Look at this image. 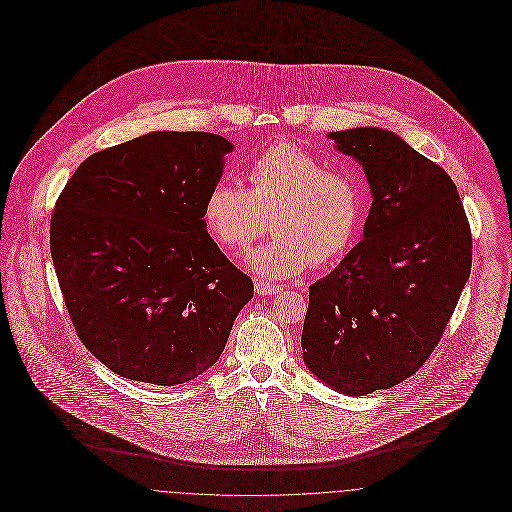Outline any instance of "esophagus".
<instances>
[{"mask_svg": "<svg viewBox=\"0 0 512 512\" xmlns=\"http://www.w3.org/2000/svg\"><path fill=\"white\" fill-rule=\"evenodd\" d=\"M254 290L258 295H274V293L284 292L282 286H276V284H270V282H264V280H256Z\"/></svg>", "mask_w": 512, "mask_h": 512, "instance_id": "34e87169", "label": "esophagus"}]
</instances>
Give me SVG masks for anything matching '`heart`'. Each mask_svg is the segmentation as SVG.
<instances>
[{
	"label": "heart",
	"instance_id": "1",
	"mask_svg": "<svg viewBox=\"0 0 512 512\" xmlns=\"http://www.w3.org/2000/svg\"><path fill=\"white\" fill-rule=\"evenodd\" d=\"M248 189L219 181L203 203L207 230L222 250L246 252L270 228L274 238L252 252V270L270 280L327 266L353 246L365 213L359 179L301 147L282 144L246 169Z\"/></svg>",
	"mask_w": 512,
	"mask_h": 512
}]
</instances>
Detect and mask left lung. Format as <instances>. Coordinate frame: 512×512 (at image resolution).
Segmentation results:
<instances>
[{
	"instance_id": "left-lung-1",
	"label": "left lung",
	"mask_w": 512,
	"mask_h": 512,
	"mask_svg": "<svg viewBox=\"0 0 512 512\" xmlns=\"http://www.w3.org/2000/svg\"><path fill=\"white\" fill-rule=\"evenodd\" d=\"M361 161L372 191L363 240L309 288L301 349L327 386L365 396L424 365L455 311L473 260L451 177L396 134H329Z\"/></svg>"
}]
</instances>
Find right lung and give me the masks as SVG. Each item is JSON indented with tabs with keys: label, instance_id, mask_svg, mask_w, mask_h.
Returning <instances> with one entry per match:
<instances>
[{
	"label": "right lung",
	"instance_id": "add662e5",
	"mask_svg": "<svg viewBox=\"0 0 512 512\" xmlns=\"http://www.w3.org/2000/svg\"><path fill=\"white\" fill-rule=\"evenodd\" d=\"M230 149L207 132H151L92 153L57 199L51 256L67 311L84 347L124 378H197L254 295L203 220Z\"/></svg>",
	"mask_w": 512,
	"mask_h": 512
}]
</instances>
